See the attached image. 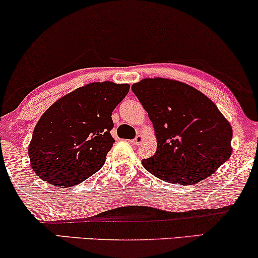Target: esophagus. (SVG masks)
Returning <instances> with one entry per match:
<instances>
[{
	"label": "esophagus",
	"mask_w": 258,
	"mask_h": 258,
	"mask_svg": "<svg viewBox=\"0 0 258 258\" xmlns=\"http://www.w3.org/2000/svg\"><path fill=\"white\" fill-rule=\"evenodd\" d=\"M133 143L134 146H139V145H141V142H142V135H137L135 139L134 140H132V141H130Z\"/></svg>",
	"instance_id": "1"
}]
</instances>
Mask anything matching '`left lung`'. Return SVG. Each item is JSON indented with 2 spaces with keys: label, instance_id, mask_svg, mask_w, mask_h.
I'll use <instances>...</instances> for the list:
<instances>
[{
  "label": "left lung",
  "instance_id": "left-lung-1",
  "mask_svg": "<svg viewBox=\"0 0 258 258\" xmlns=\"http://www.w3.org/2000/svg\"><path fill=\"white\" fill-rule=\"evenodd\" d=\"M132 90L155 129L158 149L142 165L156 178L192 185L231 156V125L204 93L165 78L143 79Z\"/></svg>",
  "mask_w": 258,
  "mask_h": 258
}]
</instances>
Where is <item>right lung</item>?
Returning <instances> with one entry per match:
<instances>
[{
  "label": "right lung",
  "mask_w": 258,
  "mask_h": 258,
  "mask_svg": "<svg viewBox=\"0 0 258 258\" xmlns=\"http://www.w3.org/2000/svg\"><path fill=\"white\" fill-rule=\"evenodd\" d=\"M128 92V84L91 83L56 100L39 119L28 147L36 175L70 187L100 169L115 142L112 111Z\"/></svg>",
  "instance_id": "1"
}]
</instances>
